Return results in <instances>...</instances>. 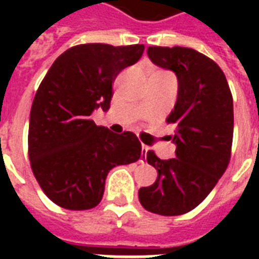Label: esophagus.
Returning <instances> with one entry per match:
<instances>
[{"mask_svg": "<svg viewBox=\"0 0 259 259\" xmlns=\"http://www.w3.org/2000/svg\"><path fill=\"white\" fill-rule=\"evenodd\" d=\"M141 148H143V152L148 151V147H147V146H143V147H141Z\"/></svg>", "mask_w": 259, "mask_h": 259, "instance_id": "1", "label": "esophagus"}]
</instances>
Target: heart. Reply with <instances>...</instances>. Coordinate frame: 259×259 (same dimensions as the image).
I'll use <instances>...</instances> for the list:
<instances>
[{
  "label": "heart",
  "instance_id": "1",
  "mask_svg": "<svg viewBox=\"0 0 259 259\" xmlns=\"http://www.w3.org/2000/svg\"><path fill=\"white\" fill-rule=\"evenodd\" d=\"M158 72H161V70H158Z\"/></svg>",
  "mask_w": 259,
  "mask_h": 259
}]
</instances>
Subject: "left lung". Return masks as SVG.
I'll list each match as a JSON object with an SVG mask.
<instances>
[{"instance_id": "left-lung-1", "label": "left lung", "mask_w": 259, "mask_h": 259, "mask_svg": "<svg viewBox=\"0 0 259 259\" xmlns=\"http://www.w3.org/2000/svg\"><path fill=\"white\" fill-rule=\"evenodd\" d=\"M152 62L178 76V100L166 118L176 124L175 157L147 152L158 170L155 183L139 190L147 211L175 217L194 209L225 174L233 141V97L222 69L186 47H148Z\"/></svg>"}]
</instances>
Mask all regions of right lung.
I'll return each mask as SVG.
<instances>
[{"label":"right lung","mask_w":259,"mask_h":259,"mask_svg":"<svg viewBox=\"0 0 259 259\" xmlns=\"http://www.w3.org/2000/svg\"><path fill=\"white\" fill-rule=\"evenodd\" d=\"M143 51V44L74 46L42 79L30 111L29 159L41 190L57 205L94 208L102 200L108 172L141 157L135 133H112L90 115L100 107L109 109L113 80Z\"/></svg>","instance_id":"obj_1"}]
</instances>
